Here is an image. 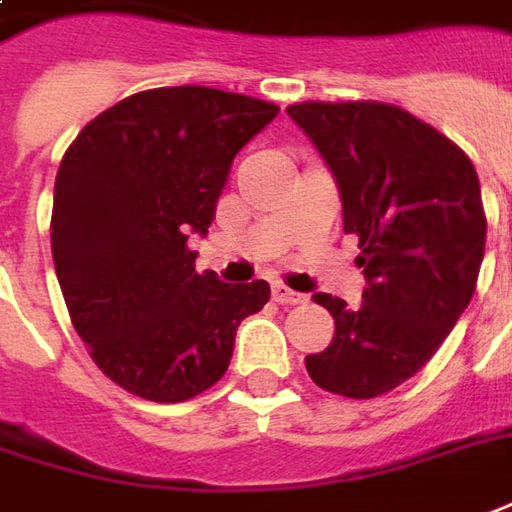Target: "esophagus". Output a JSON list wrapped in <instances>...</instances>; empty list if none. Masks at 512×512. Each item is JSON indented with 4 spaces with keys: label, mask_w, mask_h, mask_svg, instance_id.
I'll return each mask as SVG.
<instances>
[{
    "label": "esophagus",
    "mask_w": 512,
    "mask_h": 512,
    "mask_svg": "<svg viewBox=\"0 0 512 512\" xmlns=\"http://www.w3.org/2000/svg\"><path fill=\"white\" fill-rule=\"evenodd\" d=\"M273 301L281 303V306H298V303H306V295H303V292L290 290V287H281V284H276V287H273Z\"/></svg>",
    "instance_id": "1"
}]
</instances>
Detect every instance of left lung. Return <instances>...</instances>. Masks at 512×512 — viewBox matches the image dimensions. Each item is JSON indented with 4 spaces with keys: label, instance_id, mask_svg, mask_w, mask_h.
Segmentation results:
<instances>
[{
    "label": "left lung",
    "instance_id": "obj_1",
    "mask_svg": "<svg viewBox=\"0 0 512 512\" xmlns=\"http://www.w3.org/2000/svg\"><path fill=\"white\" fill-rule=\"evenodd\" d=\"M287 114L334 175L368 281L359 306L312 295L334 317V337L306 370L337 396H382L424 368L474 295L485 253L477 169L396 105L298 102Z\"/></svg>",
    "mask_w": 512,
    "mask_h": 512
}]
</instances>
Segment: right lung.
Instances as JSON below:
<instances>
[{
  "label": "right lung",
  "mask_w": 512,
  "mask_h": 512,
  "mask_svg": "<svg viewBox=\"0 0 512 512\" xmlns=\"http://www.w3.org/2000/svg\"><path fill=\"white\" fill-rule=\"evenodd\" d=\"M278 114L273 102L206 86L133 94L102 111L55 178L52 259L91 359L128 393L175 404L220 382L239 323L267 281L197 273L234 155Z\"/></svg>",
  "instance_id": "right-lung-1"
}]
</instances>
